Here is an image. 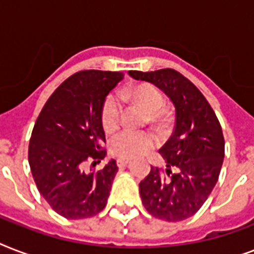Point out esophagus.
<instances>
[{
	"label": "esophagus",
	"instance_id": "1",
	"mask_svg": "<svg viewBox=\"0 0 254 254\" xmlns=\"http://www.w3.org/2000/svg\"><path fill=\"white\" fill-rule=\"evenodd\" d=\"M127 165H129V159H125V158L117 159V166L119 167H125Z\"/></svg>",
	"mask_w": 254,
	"mask_h": 254
}]
</instances>
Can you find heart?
<instances>
[{
  "label": "heart",
  "mask_w": 254,
  "mask_h": 254,
  "mask_svg": "<svg viewBox=\"0 0 254 254\" xmlns=\"http://www.w3.org/2000/svg\"><path fill=\"white\" fill-rule=\"evenodd\" d=\"M120 99L143 108L153 121L162 117L165 108V96L158 87L153 84L134 85L124 88L119 93ZM123 121V108L117 96H108L101 108V124L107 133H113ZM157 145V137L150 131L125 130L111 141V151L121 158H135L146 154Z\"/></svg>",
  "instance_id": "b5f03b06"
}]
</instances>
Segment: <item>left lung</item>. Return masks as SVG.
Listing matches in <instances>:
<instances>
[{"instance_id": "8db88e82", "label": "left lung", "mask_w": 254, "mask_h": 254, "mask_svg": "<svg viewBox=\"0 0 254 254\" xmlns=\"http://www.w3.org/2000/svg\"><path fill=\"white\" fill-rule=\"evenodd\" d=\"M129 75L157 85L175 107L173 134L159 149L166 173L151 166L141 181L143 207L161 220H185L200 209L219 179L224 159L220 123L203 93L175 69L130 71Z\"/></svg>"}]
</instances>
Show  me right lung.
I'll list each match as a JSON object with an SVG mask.
<instances>
[{
	"instance_id": "1",
	"label": "right lung",
	"mask_w": 254,
	"mask_h": 254,
	"mask_svg": "<svg viewBox=\"0 0 254 254\" xmlns=\"http://www.w3.org/2000/svg\"><path fill=\"white\" fill-rule=\"evenodd\" d=\"M123 72L85 69L65 79L38 116L29 143V165L41 195L65 219H85L107 205L119 167L111 159L99 171L83 166L107 155L101 108Z\"/></svg>"
}]
</instances>
